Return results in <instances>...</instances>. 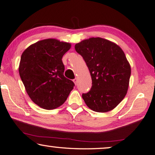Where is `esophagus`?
Segmentation results:
<instances>
[{
  "mask_svg": "<svg viewBox=\"0 0 155 155\" xmlns=\"http://www.w3.org/2000/svg\"><path fill=\"white\" fill-rule=\"evenodd\" d=\"M78 78H75L74 80V84H75V85H77V84H78Z\"/></svg>",
  "mask_w": 155,
  "mask_h": 155,
  "instance_id": "obj_1",
  "label": "esophagus"
}]
</instances>
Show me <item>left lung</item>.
<instances>
[{"label": "left lung", "instance_id": "left-lung-1", "mask_svg": "<svg viewBox=\"0 0 155 155\" xmlns=\"http://www.w3.org/2000/svg\"><path fill=\"white\" fill-rule=\"evenodd\" d=\"M92 78V87L82 98L90 109L98 113L113 110L127 94L131 68L125 53L115 43L90 38L75 45Z\"/></svg>", "mask_w": 155, "mask_h": 155}]
</instances>
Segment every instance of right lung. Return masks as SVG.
Here are the masks:
<instances>
[{"mask_svg": "<svg viewBox=\"0 0 155 155\" xmlns=\"http://www.w3.org/2000/svg\"><path fill=\"white\" fill-rule=\"evenodd\" d=\"M71 44L45 39L23 51L19 73L31 100L42 109H54L62 105L74 88V83L63 75L62 57Z\"/></svg>", "mask_w": 155, "mask_h": 155, "instance_id": "right-lung-1", "label": "right lung"}]
</instances>
